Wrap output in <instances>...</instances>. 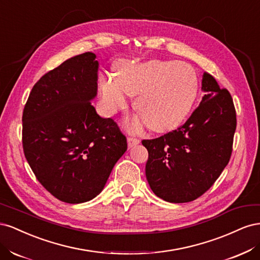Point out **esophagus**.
Returning <instances> with one entry per match:
<instances>
[{
    "label": "esophagus",
    "mask_w": 260,
    "mask_h": 260,
    "mask_svg": "<svg viewBox=\"0 0 260 260\" xmlns=\"http://www.w3.org/2000/svg\"><path fill=\"white\" fill-rule=\"evenodd\" d=\"M127 142H128V147L131 148L133 146H136L140 143V140L139 139H136V138H132V137H129L127 139Z\"/></svg>",
    "instance_id": "obj_1"
}]
</instances>
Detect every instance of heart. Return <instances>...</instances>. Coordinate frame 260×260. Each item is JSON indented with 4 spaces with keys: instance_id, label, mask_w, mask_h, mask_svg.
<instances>
[{
    "instance_id": "b5f03b06",
    "label": "heart",
    "mask_w": 260,
    "mask_h": 260,
    "mask_svg": "<svg viewBox=\"0 0 260 260\" xmlns=\"http://www.w3.org/2000/svg\"><path fill=\"white\" fill-rule=\"evenodd\" d=\"M99 86L106 113L124 108L127 95H138L136 112L149 129L162 133L178 128L190 114L199 80L185 62L152 59L119 62L117 77H101Z\"/></svg>"
}]
</instances>
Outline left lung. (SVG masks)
Wrapping results in <instances>:
<instances>
[{
    "label": "left lung",
    "instance_id": "1",
    "mask_svg": "<svg viewBox=\"0 0 260 260\" xmlns=\"http://www.w3.org/2000/svg\"><path fill=\"white\" fill-rule=\"evenodd\" d=\"M205 92L199 107L177 130L143 140L148 152L147 182L156 196L169 203L200 198L215 183L230 160L237 114L231 94L204 73Z\"/></svg>",
    "mask_w": 260,
    "mask_h": 260
}]
</instances>
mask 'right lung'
<instances>
[{"label": "right lung", "mask_w": 260, "mask_h": 260, "mask_svg": "<svg viewBox=\"0 0 260 260\" xmlns=\"http://www.w3.org/2000/svg\"><path fill=\"white\" fill-rule=\"evenodd\" d=\"M99 61L86 52L45 74L22 113V147L37 179L57 200L80 204L103 190L127 139L96 114Z\"/></svg>", "instance_id": "right-lung-1"}]
</instances>
